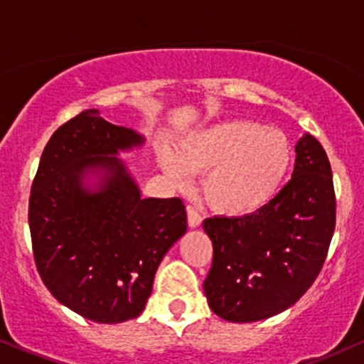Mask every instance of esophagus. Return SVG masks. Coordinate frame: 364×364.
<instances>
[{"mask_svg": "<svg viewBox=\"0 0 364 364\" xmlns=\"http://www.w3.org/2000/svg\"><path fill=\"white\" fill-rule=\"evenodd\" d=\"M186 214H188V225H190V228H198V225L202 224V215H200L193 207H188Z\"/></svg>", "mask_w": 364, "mask_h": 364, "instance_id": "1", "label": "esophagus"}]
</instances>
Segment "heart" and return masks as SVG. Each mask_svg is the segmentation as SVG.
Segmentation results:
<instances>
[{
	"label": "heart",
	"instance_id": "obj_1",
	"mask_svg": "<svg viewBox=\"0 0 364 364\" xmlns=\"http://www.w3.org/2000/svg\"><path fill=\"white\" fill-rule=\"evenodd\" d=\"M164 173L179 186L191 173H205L203 196L214 210L245 215L265 207L281 188L291 164L284 133L253 121L229 119L190 133L161 154Z\"/></svg>",
	"mask_w": 364,
	"mask_h": 364
}]
</instances>
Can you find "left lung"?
Here are the masks:
<instances>
[{"label":"left lung","mask_w":364,"mask_h":364,"mask_svg":"<svg viewBox=\"0 0 364 364\" xmlns=\"http://www.w3.org/2000/svg\"><path fill=\"white\" fill-rule=\"evenodd\" d=\"M336 229L332 169L320 141L296 144L292 178L260 210L203 220L214 260L203 282L228 321L265 320L292 306L318 277Z\"/></svg>","instance_id":"left-lung-1"}]
</instances>
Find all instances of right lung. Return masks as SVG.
<instances>
[{
  "label": "right lung",
  "instance_id": "right-lung-1",
  "mask_svg": "<svg viewBox=\"0 0 364 364\" xmlns=\"http://www.w3.org/2000/svg\"><path fill=\"white\" fill-rule=\"evenodd\" d=\"M144 144L97 109L61 124L41 156L28 198L37 272L66 308L97 323H119L144 311L154 275L186 232L181 198H141L116 156ZM97 173L95 191L85 183Z\"/></svg>",
  "mask_w": 364,
  "mask_h": 364
}]
</instances>
